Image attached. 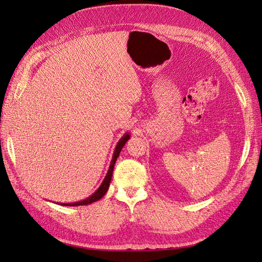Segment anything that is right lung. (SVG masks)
<instances>
[{
    "instance_id": "1",
    "label": "right lung",
    "mask_w": 262,
    "mask_h": 262,
    "mask_svg": "<svg viewBox=\"0 0 262 262\" xmlns=\"http://www.w3.org/2000/svg\"><path fill=\"white\" fill-rule=\"evenodd\" d=\"M130 139V133H125L124 136L120 139V141L118 142V144L115 148V153H114V156H113V160H112V163H110V166H109V169H108V172L107 175L104 179V181L101 182L100 187L95 191L92 195H90L87 199L85 200H82V201H78V202H74V203H59L61 205H67V207H77V205H86V204H91L93 202H96L98 201L99 199H101L102 196L105 195V193L107 192V190L109 188V185H110V181H112V177H113V171H114V167H115V164H116V161L117 158L119 156V154H120L122 147L124 146V144L126 143V141H128Z\"/></svg>"
}]
</instances>
